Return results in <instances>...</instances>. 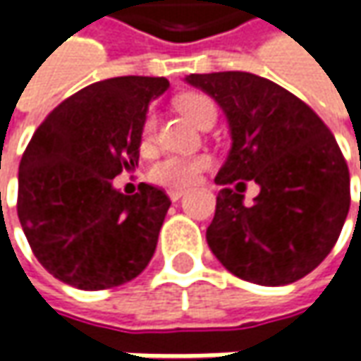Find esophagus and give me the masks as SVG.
Returning <instances> with one entry per match:
<instances>
[{"label": "esophagus", "mask_w": 361, "mask_h": 361, "mask_svg": "<svg viewBox=\"0 0 361 361\" xmlns=\"http://www.w3.org/2000/svg\"><path fill=\"white\" fill-rule=\"evenodd\" d=\"M169 197H171V201H180L185 197V190L183 188H169Z\"/></svg>", "instance_id": "obj_1"}]
</instances>
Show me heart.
<instances>
[{"instance_id":"b5f03b06","label":"heart","mask_w":361,"mask_h":361,"mask_svg":"<svg viewBox=\"0 0 361 361\" xmlns=\"http://www.w3.org/2000/svg\"><path fill=\"white\" fill-rule=\"evenodd\" d=\"M176 108L197 126L201 120L215 112V104L209 96L199 92H188L176 98ZM154 134V116L148 114L142 124V142L148 145ZM211 164L209 157H166L152 166V180L164 187H190L197 183L199 174Z\"/></svg>"}]
</instances>
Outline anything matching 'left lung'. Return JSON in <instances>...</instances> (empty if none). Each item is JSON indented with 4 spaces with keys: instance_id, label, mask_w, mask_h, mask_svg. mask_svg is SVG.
<instances>
[{
    "instance_id": "8db88e82",
    "label": "left lung",
    "mask_w": 361,
    "mask_h": 361,
    "mask_svg": "<svg viewBox=\"0 0 361 361\" xmlns=\"http://www.w3.org/2000/svg\"><path fill=\"white\" fill-rule=\"evenodd\" d=\"M185 82L209 94L229 124L231 150L216 185H259L251 207L233 188L216 195L207 229L213 255L257 285L305 277L329 255L350 211V171L334 134L310 106L267 78L215 72Z\"/></svg>"
}]
</instances>
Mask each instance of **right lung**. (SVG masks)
I'll list each match as a JSON object with an SVG mask.
<instances>
[{
  "label": "right lung",
  "mask_w": 361,
  "mask_h": 361,
  "mask_svg": "<svg viewBox=\"0 0 361 361\" xmlns=\"http://www.w3.org/2000/svg\"><path fill=\"white\" fill-rule=\"evenodd\" d=\"M166 90V78L96 82L63 100L32 136L18 174V216L56 279L98 291L150 263L171 199L146 183L122 195L112 178L138 166L148 104Z\"/></svg>",
  "instance_id": "right-lung-1"
}]
</instances>
